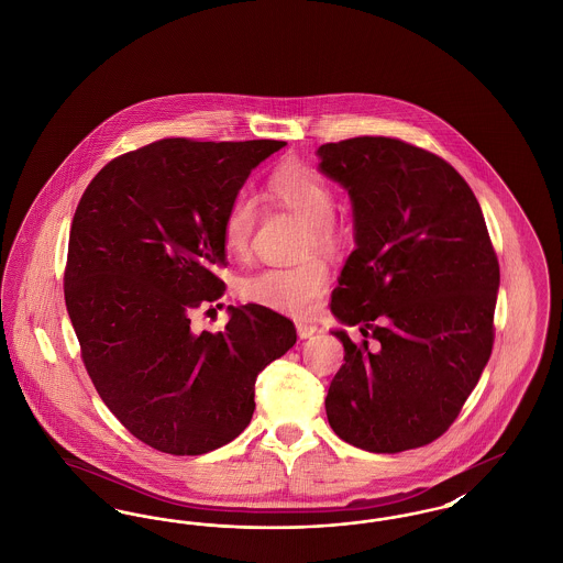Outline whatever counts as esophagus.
<instances>
[{
    "label": "esophagus",
    "mask_w": 563,
    "mask_h": 563,
    "mask_svg": "<svg viewBox=\"0 0 563 563\" xmlns=\"http://www.w3.org/2000/svg\"><path fill=\"white\" fill-rule=\"evenodd\" d=\"M317 331H319V327H317V324L297 322V335H299V340H308V338H312Z\"/></svg>",
    "instance_id": "obj_1"
}]
</instances>
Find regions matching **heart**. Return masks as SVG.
Masks as SVG:
<instances>
[{
    "label": "heart",
    "mask_w": 563,
    "mask_h": 563,
    "mask_svg": "<svg viewBox=\"0 0 563 563\" xmlns=\"http://www.w3.org/2000/svg\"><path fill=\"white\" fill-rule=\"evenodd\" d=\"M266 191L276 205L306 219L303 249L314 246L331 253L342 244V228L333 219L335 191L314 166L299 161L278 164L269 173ZM255 225V200L244 191L234 194L219 223L221 242L232 257L244 260L249 255ZM329 280L331 274L321 260L308 257L294 266H268L246 276L241 283V294L244 299L269 310L308 317L327 294Z\"/></svg>",
    "instance_id": "b5f03b06"
}]
</instances>
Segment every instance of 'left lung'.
I'll use <instances>...</instances> for the list:
<instances>
[{
	"label": "left lung",
	"instance_id": "1",
	"mask_svg": "<svg viewBox=\"0 0 563 563\" xmlns=\"http://www.w3.org/2000/svg\"><path fill=\"white\" fill-rule=\"evenodd\" d=\"M319 156L354 207L356 249L331 312L365 338L333 331L346 363L324 399L329 424L375 454L429 445L494 346L500 266L482 207L450 162L401 139L352 136Z\"/></svg>",
	"mask_w": 563,
	"mask_h": 563
}]
</instances>
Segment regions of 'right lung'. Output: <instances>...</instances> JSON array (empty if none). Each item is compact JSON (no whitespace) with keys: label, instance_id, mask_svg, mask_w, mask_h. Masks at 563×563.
<instances>
[{"label":"right lung","instance_id":"right-lung-1","mask_svg":"<svg viewBox=\"0 0 563 563\" xmlns=\"http://www.w3.org/2000/svg\"><path fill=\"white\" fill-rule=\"evenodd\" d=\"M285 145L161 139L108 162L81 194L63 276L81 361L109 411L158 452L236 439L257 374L297 340L294 321L257 303L230 306L223 331L191 329L225 291L221 214Z\"/></svg>","mask_w":563,"mask_h":563}]
</instances>
